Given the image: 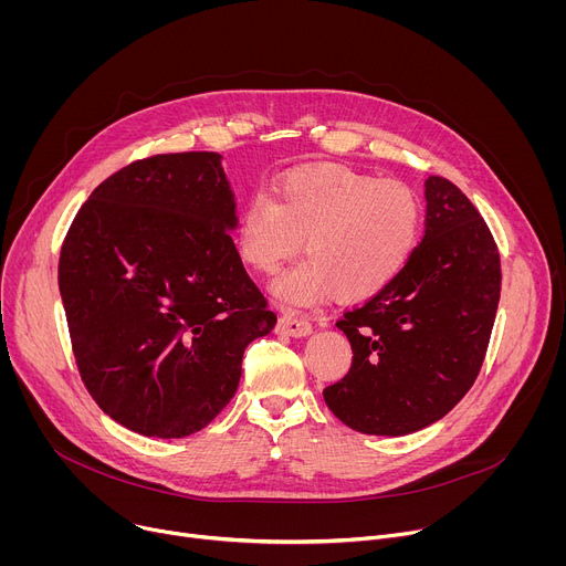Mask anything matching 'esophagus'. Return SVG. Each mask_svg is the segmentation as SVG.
<instances>
[{
    "mask_svg": "<svg viewBox=\"0 0 566 566\" xmlns=\"http://www.w3.org/2000/svg\"><path fill=\"white\" fill-rule=\"evenodd\" d=\"M277 334H282V336H293V338H304V336H308L311 334V325L306 319H302V317H297V315H291V313H286V315H282L280 319H277Z\"/></svg>",
    "mask_w": 566,
    "mask_h": 566,
    "instance_id": "1",
    "label": "esophagus"
}]
</instances>
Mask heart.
<instances>
[{
	"label": "heart",
	"instance_id": "b5f03b06",
	"mask_svg": "<svg viewBox=\"0 0 566 566\" xmlns=\"http://www.w3.org/2000/svg\"><path fill=\"white\" fill-rule=\"evenodd\" d=\"M421 226L419 199L406 184L345 166H315L286 175L275 195H255L237 221V251L271 275L304 244L311 255L286 271L273 293L311 304L336 289L340 300L382 291L408 264Z\"/></svg>",
	"mask_w": 566,
	"mask_h": 566
}]
</instances>
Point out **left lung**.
I'll return each instance as SVG.
<instances>
[{"mask_svg": "<svg viewBox=\"0 0 566 566\" xmlns=\"http://www.w3.org/2000/svg\"><path fill=\"white\" fill-rule=\"evenodd\" d=\"M426 234L402 271L336 322L352 369L322 396L352 430L412 434L443 419L486 356L502 291L495 239L448 179L426 181Z\"/></svg>", "mask_w": 566, "mask_h": 566, "instance_id": "1", "label": "left lung"}]
</instances>
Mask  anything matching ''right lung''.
Listing matches in <instances>:
<instances>
[{
  "label": "right lung",
  "instance_id": "obj_1",
  "mask_svg": "<svg viewBox=\"0 0 566 566\" xmlns=\"http://www.w3.org/2000/svg\"><path fill=\"white\" fill-rule=\"evenodd\" d=\"M217 151L156 154L77 210L57 282L80 378L132 432L181 439L237 391L244 349L277 315L234 249Z\"/></svg>",
  "mask_w": 566,
  "mask_h": 566
}]
</instances>
